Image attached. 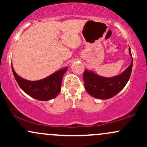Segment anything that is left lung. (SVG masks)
<instances>
[{"instance_id":"1","label":"left lung","mask_w":147,"mask_h":147,"mask_svg":"<svg viewBox=\"0 0 147 147\" xmlns=\"http://www.w3.org/2000/svg\"><path fill=\"white\" fill-rule=\"evenodd\" d=\"M129 54L132 57L130 48ZM132 67L133 58L131 63L125 71L121 75L111 78L100 77L92 72L85 70L83 75L85 89L90 95L95 98L110 99L120 92L127 84L131 77Z\"/></svg>"}]
</instances>
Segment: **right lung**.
Masks as SVG:
<instances>
[{
	"mask_svg": "<svg viewBox=\"0 0 147 147\" xmlns=\"http://www.w3.org/2000/svg\"><path fill=\"white\" fill-rule=\"evenodd\" d=\"M11 69L18 86L25 93L38 100L48 101L56 97L60 92L62 78L68 68L61 69L38 81H28L23 79L15 72L12 65Z\"/></svg>",
	"mask_w": 147,
	"mask_h": 147,
	"instance_id": "obj_1",
	"label": "right lung"
}]
</instances>
